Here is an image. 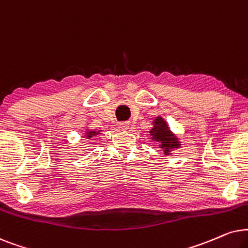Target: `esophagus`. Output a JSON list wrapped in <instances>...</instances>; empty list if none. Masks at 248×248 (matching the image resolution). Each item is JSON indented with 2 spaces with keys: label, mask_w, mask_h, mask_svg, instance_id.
I'll use <instances>...</instances> for the list:
<instances>
[{
  "label": "esophagus",
  "mask_w": 248,
  "mask_h": 248,
  "mask_svg": "<svg viewBox=\"0 0 248 248\" xmlns=\"http://www.w3.org/2000/svg\"><path fill=\"white\" fill-rule=\"evenodd\" d=\"M129 122H120V124H119V128H120V129H122V130H127V129H129Z\"/></svg>",
  "instance_id": "obj_1"
}]
</instances>
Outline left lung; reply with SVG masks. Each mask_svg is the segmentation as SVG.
I'll return each mask as SVG.
<instances>
[{
  "instance_id": "1",
  "label": "left lung",
  "mask_w": 248,
  "mask_h": 248,
  "mask_svg": "<svg viewBox=\"0 0 248 248\" xmlns=\"http://www.w3.org/2000/svg\"><path fill=\"white\" fill-rule=\"evenodd\" d=\"M152 124L153 128L150 130L152 140L158 143V147L163 151V154L170 155L172 150L180 147L179 138L170 130L169 124L162 117H156Z\"/></svg>"
}]
</instances>
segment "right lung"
<instances>
[{
    "instance_id": "right-lung-1",
    "label": "right lung",
    "mask_w": 248,
    "mask_h": 248,
    "mask_svg": "<svg viewBox=\"0 0 248 248\" xmlns=\"http://www.w3.org/2000/svg\"><path fill=\"white\" fill-rule=\"evenodd\" d=\"M101 131L102 130H94V129H86L85 130V138L86 140H91V138H93V137H96L97 135H100L101 134Z\"/></svg>"
}]
</instances>
